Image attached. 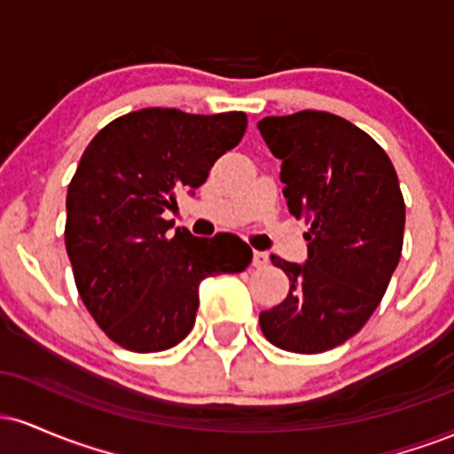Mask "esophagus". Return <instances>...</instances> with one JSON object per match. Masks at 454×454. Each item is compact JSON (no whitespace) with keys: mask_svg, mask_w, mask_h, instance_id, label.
Segmentation results:
<instances>
[{"mask_svg":"<svg viewBox=\"0 0 454 454\" xmlns=\"http://www.w3.org/2000/svg\"><path fill=\"white\" fill-rule=\"evenodd\" d=\"M254 267L267 269L269 267V254L267 252H254Z\"/></svg>","mask_w":454,"mask_h":454,"instance_id":"1","label":"esophagus"}]
</instances>
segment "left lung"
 <instances>
[{"instance_id": "8db88e82", "label": "left lung", "mask_w": 454, "mask_h": 454, "mask_svg": "<svg viewBox=\"0 0 454 454\" xmlns=\"http://www.w3.org/2000/svg\"><path fill=\"white\" fill-rule=\"evenodd\" d=\"M258 129L281 160L290 213L309 223L305 264L270 256L290 293L260 314V328L281 350L326 352L361 331L399 264L405 202L397 173L376 140L337 114L264 117Z\"/></svg>"}]
</instances>
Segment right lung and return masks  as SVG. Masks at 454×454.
Here are the masks:
<instances>
[{"mask_svg":"<svg viewBox=\"0 0 454 454\" xmlns=\"http://www.w3.org/2000/svg\"><path fill=\"white\" fill-rule=\"evenodd\" d=\"M245 128L241 111L143 108L87 145L67 185L66 249L87 311L126 350L161 352L184 341L200 281L252 262V247L234 234L200 239L176 228L168 237L173 222L164 220L176 194L205 184Z\"/></svg>","mask_w":454,"mask_h":454,"instance_id":"right-lung-1","label":"right lung"}]
</instances>
